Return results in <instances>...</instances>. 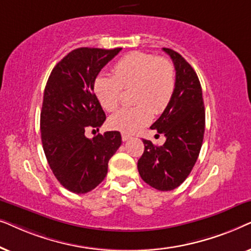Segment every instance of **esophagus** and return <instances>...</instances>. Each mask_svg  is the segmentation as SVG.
<instances>
[{"label":"esophagus","mask_w":251,"mask_h":251,"mask_svg":"<svg viewBox=\"0 0 251 251\" xmlns=\"http://www.w3.org/2000/svg\"><path fill=\"white\" fill-rule=\"evenodd\" d=\"M122 140L123 142H126V140H129L130 138H131V136L130 135H128V133H125V132H122Z\"/></svg>","instance_id":"1"}]
</instances>
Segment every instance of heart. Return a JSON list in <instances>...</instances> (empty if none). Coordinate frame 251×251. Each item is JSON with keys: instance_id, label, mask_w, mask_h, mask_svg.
Masks as SVG:
<instances>
[{"instance_id": "b5f03b06", "label": "heart", "mask_w": 251, "mask_h": 251, "mask_svg": "<svg viewBox=\"0 0 251 251\" xmlns=\"http://www.w3.org/2000/svg\"><path fill=\"white\" fill-rule=\"evenodd\" d=\"M132 88L135 106L119 109L108 119L112 129L132 133L169 106L176 88L174 65L166 58L135 51L116 61L113 75L100 74L94 81V91L102 108L113 112L119 106L122 89Z\"/></svg>"}]
</instances>
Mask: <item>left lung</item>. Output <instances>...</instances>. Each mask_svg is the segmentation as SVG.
Returning a JSON list of instances; mask_svg holds the SVG:
<instances>
[{
	"instance_id": "8db88e82",
	"label": "left lung",
	"mask_w": 251,
	"mask_h": 251,
	"mask_svg": "<svg viewBox=\"0 0 251 251\" xmlns=\"http://www.w3.org/2000/svg\"><path fill=\"white\" fill-rule=\"evenodd\" d=\"M174 61L176 88L170 104L151 129L163 133L166 143L155 146L143 139L137 163L142 179L157 191H171L186 179L203 142L205 113L202 89L195 71L176 51L163 48Z\"/></svg>"
}]
</instances>
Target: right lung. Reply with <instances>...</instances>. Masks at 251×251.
I'll return each instance as SVG.
<instances>
[{"instance_id":"1","label":"right lung","mask_w":251,"mask_h":251,"mask_svg":"<svg viewBox=\"0 0 251 251\" xmlns=\"http://www.w3.org/2000/svg\"><path fill=\"white\" fill-rule=\"evenodd\" d=\"M121 51L78 48L53 67L44 89L41 139L48 163L68 191L84 194L107 175L108 161L121 146V133L106 131L92 139L88 129L98 130L106 120L94 92L101 68Z\"/></svg>"}]
</instances>
